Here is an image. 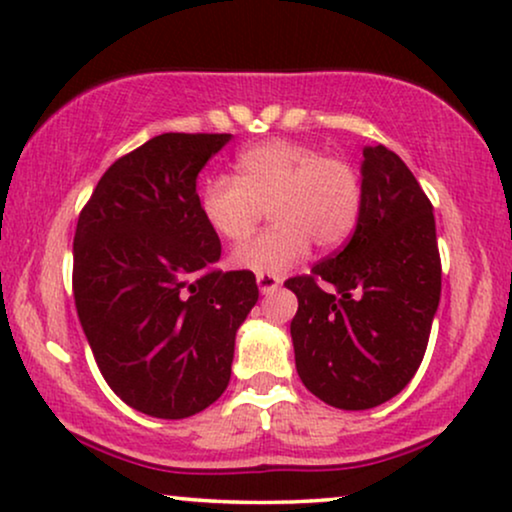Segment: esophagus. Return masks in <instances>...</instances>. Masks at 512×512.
<instances>
[{"label":"esophagus","instance_id":"obj_1","mask_svg":"<svg viewBox=\"0 0 512 512\" xmlns=\"http://www.w3.org/2000/svg\"><path fill=\"white\" fill-rule=\"evenodd\" d=\"M257 286H260L264 295H269V293H274L278 286H281V281L271 274H257Z\"/></svg>","mask_w":512,"mask_h":512}]
</instances>
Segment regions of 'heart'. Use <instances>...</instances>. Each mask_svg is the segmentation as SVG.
Wrapping results in <instances>:
<instances>
[{
  "label": "heart",
  "mask_w": 512,
  "mask_h": 512,
  "mask_svg": "<svg viewBox=\"0 0 512 512\" xmlns=\"http://www.w3.org/2000/svg\"><path fill=\"white\" fill-rule=\"evenodd\" d=\"M264 210L274 224L236 248L231 264L276 276L295 267L312 243L328 252L352 236L361 215V179L345 160L274 139L238 155L236 179L212 174L200 186L203 219L229 243L245 241Z\"/></svg>",
  "instance_id": "heart-1"
}]
</instances>
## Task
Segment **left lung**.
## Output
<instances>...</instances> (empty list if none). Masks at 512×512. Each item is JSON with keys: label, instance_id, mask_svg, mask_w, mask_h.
Segmentation results:
<instances>
[{"label": "left lung", "instance_id": "left-lung-1", "mask_svg": "<svg viewBox=\"0 0 512 512\" xmlns=\"http://www.w3.org/2000/svg\"><path fill=\"white\" fill-rule=\"evenodd\" d=\"M295 368L335 409L385 404L416 375L442 293L432 203L385 146H366L361 215L349 243L288 278Z\"/></svg>", "mask_w": 512, "mask_h": 512}]
</instances>
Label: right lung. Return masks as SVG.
<instances>
[{
    "mask_svg": "<svg viewBox=\"0 0 512 512\" xmlns=\"http://www.w3.org/2000/svg\"><path fill=\"white\" fill-rule=\"evenodd\" d=\"M231 134L167 132L108 167L77 219L73 295L99 371L127 406L189 418L222 397L252 271H219L198 172Z\"/></svg>",
    "mask_w": 512,
    "mask_h": 512,
    "instance_id": "right-lung-1",
    "label": "right lung"
}]
</instances>
